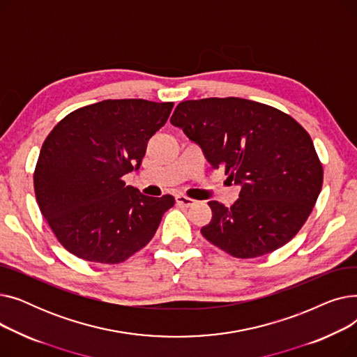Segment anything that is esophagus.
Segmentation results:
<instances>
[{"instance_id":"esophagus-1","label":"esophagus","mask_w":357,"mask_h":357,"mask_svg":"<svg viewBox=\"0 0 357 357\" xmlns=\"http://www.w3.org/2000/svg\"><path fill=\"white\" fill-rule=\"evenodd\" d=\"M176 202H178L179 205H182V207H191V205L195 204V199H192V198H190V197H186V195H178V197H176Z\"/></svg>"}]
</instances>
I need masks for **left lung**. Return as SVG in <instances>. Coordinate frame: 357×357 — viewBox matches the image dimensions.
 I'll list each match as a JSON object with an SVG mask.
<instances>
[{
	"label": "left lung",
	"instance_id": "8db88e82",
	"mask_svg": "<svg viewBox=\"0 0 357 357\" xmlns=\"http://www.w3.org/2000/svg\"><path fill=\"white\" fill-rule=\"evenodd\" d=\"M171 123L197 142L214 169L240 183L230 208L210 201L202 236L226 253L250 259L294 238L323 186V165L307 130L287 112L243 98L179 102Z\"/></svg>",
	"mask_w": 357,
	"mask_h": 357
}]
</instances>
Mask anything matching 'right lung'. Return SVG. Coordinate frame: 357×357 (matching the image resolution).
Returning a JSON list of instances; mask_svg holds the SVG:
<instances>
[{
  "label": "right lung",
  "mask_w": 357,
  "mask_h": 357,
  "mask_svg": "<svg viewBox=\"0 0 357 357\" xmlns=\"http://www.w3.org/2000/svg\"><path fill=\"white\" fill-rule=\"evenodd\" d=\"M172 108L174 102L105 100L53 127L34 167V194L69 253L114 265L152 240L175 198L143 195L123 176L140 166L147 142Z\"/></svg>",
  "instance_id": "right-lung-1"
}]
</instances>
